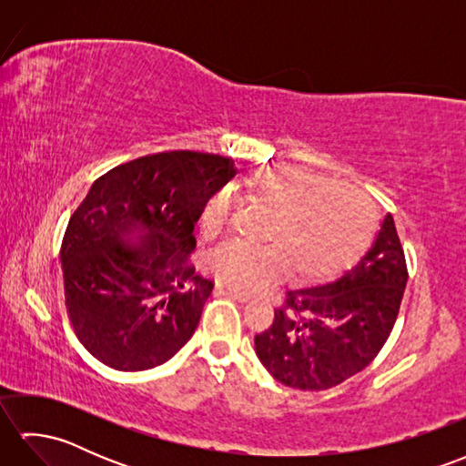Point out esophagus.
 I'll list each match as a JSON object with an SVG mask.
<instances>
[{
	"instance_id": "34e87169",
	"label": "esophagus",
	"mask_w": 466,
	"mask_h": 466,
	"mask_svg": "<svg viewBox=\"0 0 466 466\" xmlns=\"http://www.w3.org/2000/svg\"><path fill=\"white\" fill-rule=\"evenodd\" d=\"M214 292L216 294H222V296H230V299L238 300V302H248L250 300V294L240 292V290H234V289H230V286H224V284H216Z\"/></svg>"
}]
</instances>
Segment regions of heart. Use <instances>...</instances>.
<instances>
[{
    "mask_svg": "<svg viewBox=\"0 0 466 466\" xmlns=\"http://www.w3.org/2000/svg\"><path fill=\"white\" fill-rule=\"evenodd\" d=\"M268 210L264 244L228 242L208 254L206 270L236 290L256 292L286 272L296 282H322L342 270L366 244L372 208L359 187L300 166L260 167L234 187ZM232 200L218 190L206 198L198 224L206 238L222 234Z\"/></svg>",
    "mask_w": 466,
    "mask_h": 466,
    "instance_id": "heart-1",
    "label": "heart"
}]
</instances>
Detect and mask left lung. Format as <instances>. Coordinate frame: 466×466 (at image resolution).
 Masks as SVG:
<instances>
[{
  "instance_id": "left-lung-1",
  "label": "left lung",
  "mask_w": 466,
  "mask_h": 466,
  "mask_svg": "<svg viewBox=\"0 0 466 466\" xmlns=\"http://www.w3.org/2000/svg\"><path fill=\"white\" fill-rule=\"evenodd\" d=\"M409 272L390 214L359 264L339 280L290 290L254 349L276 380L326 390L366 369L397 320Z\"/></svg>"
}]
</instances>
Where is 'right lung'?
<instances>
[{
	"label": "right lung",
	"instance_id": "right-lung-1",
	"mask_svg": "<svg viewBox=\"0 0 466 466\" xmlns=\"http://www.w3.org/2000/svg\"><path fill=\"white\" fill-rule=\"evenodd\" d=\"M230 157L164 152L92 184L66 228V309L87 352L124 372L160 366L192 339L214 282L196 274L194 224L236 176Z\"/></svg>",
	"mask_w": 466,
	"mask_h": 466
}]
</instances>
